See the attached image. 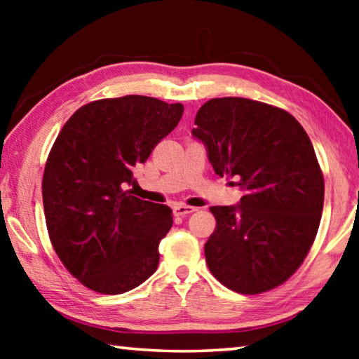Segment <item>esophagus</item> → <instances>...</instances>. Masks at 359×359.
<instances>
[{
  "label": "esophagus",
  "instance_id": "34e87169",
  "mask_svg": "<svg viewBox=\"0 0 359 359\" xmlns=\"http://www.w3.org/2000/svg\"><path fill=\"white\" fill-rule=\"evenodd\" d=\"M194 210H198V209H196V208H191V205L179 204V205H175L174 214L177 215V217H185V215H188V214H193Z\"/></svg>",
  "mask_w": 359,
  "mask_h": 359
}]
</instances>
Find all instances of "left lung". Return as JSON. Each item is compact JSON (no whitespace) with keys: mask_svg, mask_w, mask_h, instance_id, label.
Listing matches in <instances>:
<instances>
[{"mask_svg":"<svg viewBox=\"0 0 359 359\" xmlns=\"http://www.w3.org/2000/svg\"><path fill=\"white\" fill-rule=\"evenodd\" d=\"M194 125L215 174L236 177L244 191L236 205L210 208V272L242 294L278 287L307 257L323 212L325 180L311 139L287 111L231 96L203 104Z\"/></svg>","mask_w":359,"mask_h":359,"instance_id":"left-lung-1","label":"left lung"}]
</instances>
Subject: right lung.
Returning <instances> with one entry per match:
<instances>
[{"label":"right lung","instance_id":"1","mask_svg":"<svg viewBox=\"0 0 359 359\" xmlns=\"http://www.w3.org/2000/svg\"><path fill=\"white\" fill-rule=\"evenodd\" d=\"M180 102L150 96L88 102L48 154L42 201L58 258L85 287L121 294L154 274L172 210L133 196V171L182 118Z\"/></svg>","mask_w":359,"mask_h":359}]
</instances>
